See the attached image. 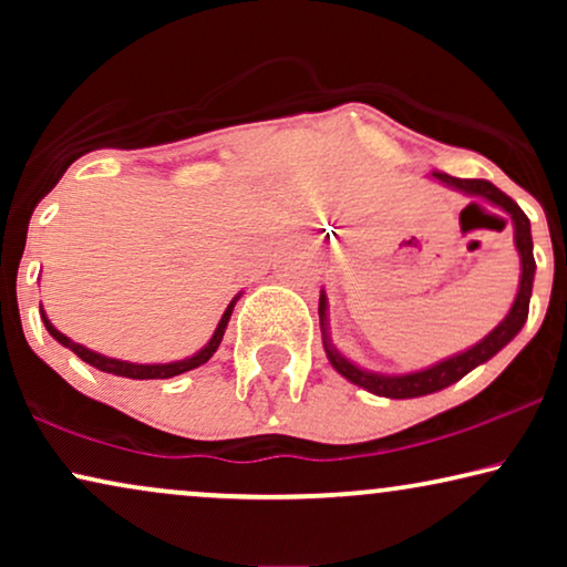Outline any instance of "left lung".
<instances>
[{
    "label": "left lung",
    "instance_id": "8db88e82",
    "mask_svg": "<svg viewBox=\"0 0 567 567\" xmlns=\"http://www.w3.org/2000/svg\"><path fill=\"white\" fill-rule=\"evenodd\" d=\"M433 181H439L446 188H454L460 193H467V196L483 198L487 204L503 208L514 221V243L518 250V258H522V281H518V291L514 305H511L508 315L495 324V328L487 332V336L475 343L467 351L449 355V359L433 363L429 369L410 371V374H379V371H369L355 367L353 361H348L343 353L332 346L330 340V322H328V297L320 291V330H322V346L324 353H328V361L332 369L338 371L340 377H346L348 382L363 386V390L371 394H379V398L390 400H408V398H423V394H433L439 390H446L449 384L460 382L464 374H470L472 369L480 367V363L491 361L501 348H506L511 340L518 336V330L524 328L526 317H529V299H532V284H534V270H537V262H534L532 252V224L526 219V214L518 208L514 198H508L506 193L495 188L493 183L487 181H464V177H452L441 169H433ZM477 206V204H470ZM467 206V208H470Z\"/></svg>",
    "mask_w": 567,
    "mask_h": 567
}]
</instances>
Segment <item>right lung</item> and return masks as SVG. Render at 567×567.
<instances>
[{
  "instance_id": "1",
  "label": "right lung",
  "mask_w": 567,
  "mask_h": 567,
  "mask_svg": "<svg viewBox=\"0 0 567 567\" xmlns=\"http://www.w3.org/2000/svg\"><path fill=\"white\" fill-rule=\"evenodd\" d=\"M239 297H243V293H237V297L229 301V307L224 309L219 324H216L212 340H208V343H206L204 348H200L198 353H193V355H188V359H183V361H169V363H131V361H121V359H111V355L95 353V351H90V348L74 343L72 338H66L64 332H59L56 328H53L51 320H49V317H45V312H43V307H41V317H43L45 330L51 332L53 340H59L61 346L69 348V351L80 355V359H82L84 363H90V367L105 371V374L128 377V379H169V377L185 374V371H190V369H198L200 363H206L208 359H212V355L216 353V348H219V343H221L224 330H227V322H229V317H231V309H235Z\"/></svg>"
}]
</instances>
